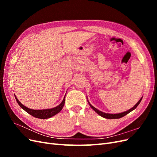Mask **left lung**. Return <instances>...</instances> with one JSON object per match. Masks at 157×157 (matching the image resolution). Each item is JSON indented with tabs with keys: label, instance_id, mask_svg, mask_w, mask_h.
<instances>
[{
	"label": "left lung",
	"instance_id": "left-lung-1",
	"mask_svg": "<svg viewBox=\"0 0 157 157\" xmlns=\"http://www.w3.org/2000/svg\"><path fill=\"white\" fill-rule=\"evenodd\" d=\"M141 99H142V98L140 99L139 100V101L137 102L136 105L133 107L132 108H131L130 109H129V110H128V111H124V112H123V113H117V114H110V113H103V112H102V111H99L98 109H97L96 108H95L94 106H92L91 104L90 103V102L88 101V103H89V105H90V107H91L93 110H94L95 111H96L99 115H100L101 117H103V118H109V119H113V118H121V117H123L124 116H125L126 115H127V114H128L130 112H131V111H132L133 110H134V109L138 106V105L140 103V102H141Z\"/></svg>",
	"mask_w": 157,
	"mask_h": 157
}]
</instances>
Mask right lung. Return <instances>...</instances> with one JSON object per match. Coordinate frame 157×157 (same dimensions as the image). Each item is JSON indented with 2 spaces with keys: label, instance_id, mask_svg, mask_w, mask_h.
Wrapping results in <instances>:
<instances>
[{
  "label": "right lung",
  "instance_id": "1",
  "mask_svg": "<svg viewBox=\"0 0 157 157\" xmlns=\"http://www.w3.org/2000/svg\"><path fill=\"white\" fill-rule=\"evenodd\" d=\"M15 96V94H14ZM15 98L16 99V101L23 110L25 111L27 113L30 114L33 117H36L37 118H41V119H46V118H49L52 117L56 115V114L59 113L61 109H63V107L64 106L65 104V96L64 97L62 102H61L59 105H58L56 107L52 108V109H41V110H35V109H31L28 108L25 106H24L23 104L18 100L16 96H15Z\"/></svg>",
  "mask_w": 157,
  "mask_h": 157
}]
</instances>
